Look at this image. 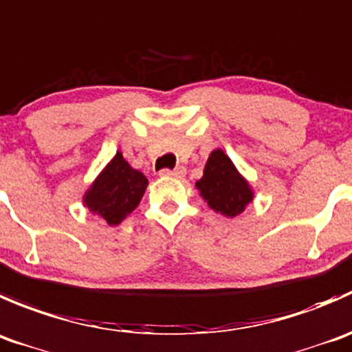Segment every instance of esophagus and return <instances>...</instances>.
<instances>
[{
  "label": "esophagus",
  "mask_w": 352,
  "mask_h": 352,
  "mask_svg": "<svg viewBox=\"0 0 352 352\" xmlns=\"http://www.w3.org/2000/svg\"><path fill=\"white\" fill-rule=\"evenodd\" d=\"M184 168H176V169H162L161 173H159V176L162 177H183L184 176Z\"/></svg>",
  "instance_id": "1"
}]
</instances>
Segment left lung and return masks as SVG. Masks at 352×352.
Wrapping results in <instances>:
<instances>
[{
    "label": "left lung",
    "instance_id": "1",
    "mask_svg": "<svg viewBox=\"0 0 352 352\" xmlns=\"http://www.w3.org/2000/svg\"><path fill=\"white\" fill-rule=\"evenodd\" d=\"M195 186L208 207L221 212L226 217L239 215L253 200L250 183L239 175L231 159L221 148H215L208 155L204 176L195 183Z\"/></svg>",
    "mask_w": 352,
    "mask_h": 352
}]
</instances>
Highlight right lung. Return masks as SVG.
Wrapping results in <instances>:
<instances>
[{
	"label": "right lung",
	"mask_w": 352,
	"mask_h": 352,
	"mask_svg": "<svg viewBox=\"0 0 352 352\" xmlns=\"http://www.w3.org/2000/svg\"><path fill=\"white\" fill-rule=\"evenodd\" d=\"M148 181L116 152L83 195V204L109 226H118L140 204Z\"/></svg>",
	"instance_id": "add662e5"
}]
</instances>
